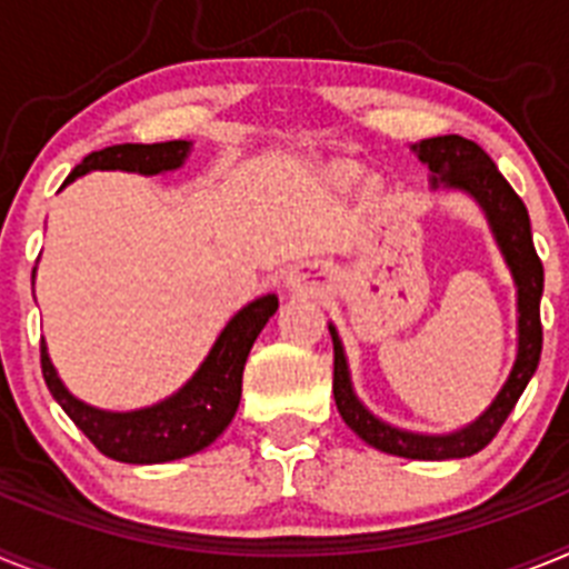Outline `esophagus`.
<instances>
[{
	"instance_id": "obj_1",
	"label": "esophagus",
	"mask_w": 569,
	"mask_h": 569,
	"mask_svg": "<svg viewBox=\"0 0 569 569\" xmlns=\"http://www.w3.org/2000/svg\"><path fill=\"white\" fill-rule=\"evenodd\" d=\"M328 264H321V261H301V264H296L290 270L288 290L290 293H321V290L328 288Z\"/></svg>"
}]
</instances>
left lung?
I'll list each match as a JSON object with an SVG mask.
<instances>
[{"label":"left lung","mask_w":569,"mask_h":569,"mask_svg":"<svg viewBox=\"0 0 569 569\" xmlns=\"http://www.w3.org/2000/svg\"><path fill=\"white\" fill-rule=\"evenodd\" d=\"M419 162L430 170V188L433 190H459L470 196L485 213L490 233L496 239L501 259L516 284V313H519V347H516V361L510 367V376L496 393V399L481 410L465 427H456L450 433H419V430H405L379 416L356 396L353 379H350V365H347L345 345L339 339V330L330 321V336H333V399L339 407L345 425L381 453L401 456V459L419 461H445V459H467L479 453L499 433L512 407L530 385L536 367L541 359V293H545V268L532 248L530 216L525 202L516 190L507 184L499 168L492 164L490 156L476 142L465 136H436V139H421L413 148Z\"/></svg>","instance_id":"left-lung-1"}]
</instances>
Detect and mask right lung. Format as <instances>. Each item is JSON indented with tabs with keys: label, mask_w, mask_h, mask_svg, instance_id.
<instances>
[{
	"label": "right lung",
	"mask_w": 569,
	"mask_h": 569,
	"mask_svg": "<svg viewBox=\"0 0 569 569\" xmlns=\"http://www.w3.org/2000/svg\"><path fill=\"white\" fill-rule=\"evenodd\" d=\"M193 142L176 139L162 144H113L84 156L70 170L64 184L93 170H124V173L159 176L173 173L184 164ZM37 273V270H33ZM279 310V296L268 293L236 310L216 336L213 347L196 373L168 399L136 410H102L70 393L50 361L42 339V376L50 396L62 405L73 425L97 445L99 453L124 465H164L184 459L213 445L233 421L241 399V373L256 336Z\"/></svg>",
	"instance_id": "add662e5"
}]
</instances>
